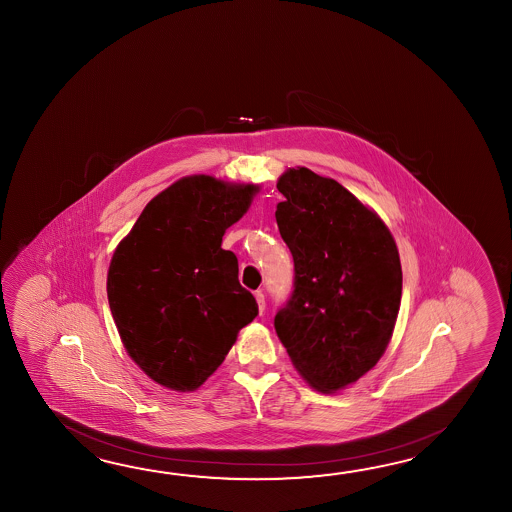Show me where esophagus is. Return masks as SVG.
Wrapping results in <instances>:
<instances>
[{
    "label": "esophagus",
    "mask_w": 512,
    "mask_h": 512,
    "mask_svg": "<svg viewBox=\"0 0 512 512\" xmlns=\"http://www.w3.org/2000/svg\"><path fill=\"white\" fill-rule=\"evenodd\" d=\"M256 302H258V309H260V313L265 311V294L261 293V291H256Z\"/></svg>",
    "instance_id": "obj_1"
}]
</instances>
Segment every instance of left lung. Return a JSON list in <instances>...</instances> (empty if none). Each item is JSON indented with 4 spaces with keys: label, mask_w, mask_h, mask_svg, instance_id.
<instances>
[{
    "label": "left lung",
    "mask_w": 512,
    "mask_h": 512,
    "mask_svg": "<svg viewBox=\"0 0 512 512\" xmlns=\"http://www.w3.org/2000/svg\"><path fill=\"white\" fill-rule=\"evenodd\" d=\"M276 188V223L294 260L291 298L274 316L298 373L333 393L379 362L401 305L392 232L335 179L289 168Z\"/></svg>",
    "instance_id": "8db88e82"
}]
</instances>
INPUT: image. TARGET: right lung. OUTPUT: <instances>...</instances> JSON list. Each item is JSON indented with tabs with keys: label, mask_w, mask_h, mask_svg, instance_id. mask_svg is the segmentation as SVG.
Returning <instances> with one entry per match:
<instances>
[{
	"label": "right lung",
	"mask_w": 512,
	"mask_h": 512,
	"mask_svg": "<svg viewBox=\"0 0 512 512\" xmlns=\"http://www.w3.org/2000/svg\"><path fill=\"white\" fill-rule=\"evenodd\" d=\"M256 192L210 175L183 177L153 197L113 252L111 315L128 355L164 388L197 390L258 315L236 254L221 249Z\"/></svg>",
	"instance_id": "add662e5"
}]
</instances>
